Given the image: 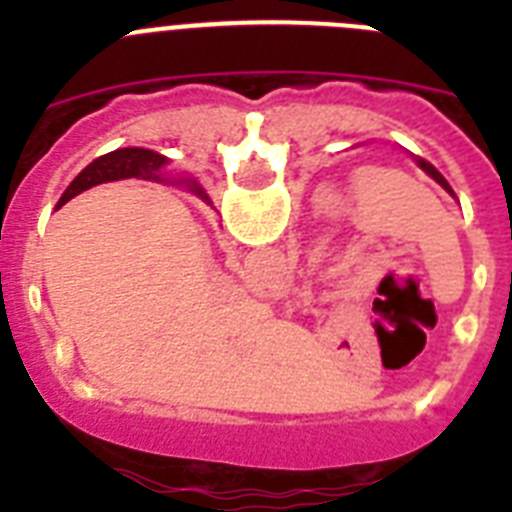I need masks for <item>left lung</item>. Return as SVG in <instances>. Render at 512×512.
<instances>
[{"mask_svg":"<svg viewBox=\"0 0 512 512\" xmlns=\"http://www.w3.org/2000/svg\"><path fill=\"white\" fill-rule=\"evenodd\" d=\"M414 162H417V167H420L422 172H428V175L433 177V180H436V183L441 185L444 191H449V193H452V196H454V191H452V188H449V183H446V180H444V175H441V172H438L436 167H433V164L425 162V159H420V156H414Z\"/></svg>","mask_w":512,"mask_h":512,"instance_id":"1","label":"left lung"}]
</instances>
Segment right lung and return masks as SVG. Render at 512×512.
Here are the masks:
<instances>
[{"label":"right lung","instance_id":"right-lung-1","mask_svg":"<svg viewBox=\"0 0 512 512\" xmlns=\"http://www.w3.org/2000/svg\"><path fill=\"white\" fill-rule=\"evenodd\" d=\"M164 164H167V159L162 154H156V151H148V148H119V151H111V154L95 159L90 167H84L74 177V183L68 185L66 193L60 196V204H66L68 199H74L76 193L87 191V188L98 183H111V180H124V177L164 180ZM191 188L199 193L201 199H207V193L201 191L199 185H191Z\"/></svg>","mask_w":512,"mask_h":512}]
</instances>
